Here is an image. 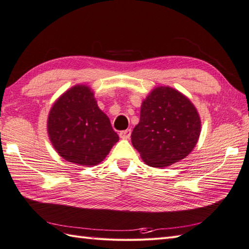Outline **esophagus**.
Masks as SVG:
<instances>
[{
    "label": "esophagus",
    "instance_id": "esophagus-1",
    "mask_svg": "<svg viewBox=\"0 0 249 249\" xmlns=\"http://www.w3.org/2000/svg\"><path fill=\"white\" fill-rule=\"evenodd\" d=\"M119 136H120V138H123V139H128V138H130V136H131V130L128 129V130L121 131V132L119 133Z\"/></svg>",
    "mask_w": 249,
    "mask_h": 249
}]
</instances>
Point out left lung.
Instances as JSON below:
<instances>
[{
	"label": "left lung",
	"instance_id": "obj_1",
	"mask_svg": "<svg viewBox=\"0 0 249 249\" xmlns=\"http://www.w3.org/2000/svg\"><path fill=\"white\" fill-rule=\"evenodd\" d=\"M199 134L201 118L192 102L170 87H157L142 101L131 139L147 165L162 168L185 159Z\"/></svg>",
	"mask_w": 249,
	"mask_h": 249
}]
</instances>
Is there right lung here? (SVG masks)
Masks as SVG:
<instances>
[{"label": "right lung", "instance_id": "right-lung-1", "mask_svg": "<svg viewBox=\"0 0 249 249\" xmlns=\"http://www.w3.org/2000/svg\"><path fill=\"white\" fill-rule=\"evenodd\" d=\"M52 144L65 160L96 166L119 141L110 119L97 105L87 86H75L59 97L47 119Z\"/></svg>", "mask_w": 249, "mask_h": 249}]
</instances>
